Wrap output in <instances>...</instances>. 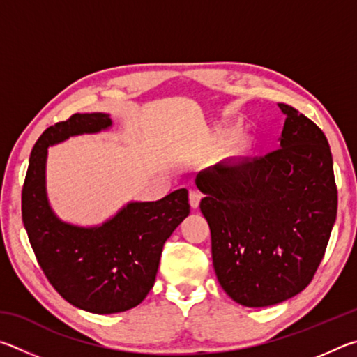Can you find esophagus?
<instances>
[{"mask_svg":"<svg viewBox=\"0 0 357 357\" xmlns=\"http://www.w3.org/2000/svg\"><path fill=\"white\" fill-rule=\"evenodd\" d=\"M202 195L197 190H190V205L191 208H197L199 204H201Z\"/></svg>","mask_w":357,"mask_h":357,"instance_id":"obj_1","label":"esophagus"}]
</instances>
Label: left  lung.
<instances>
[{
	"label": "left lung",
	"instance_id": "left-lung-1",
	"mask_svg": "<svg viewBox=\"0 0 357 357\" xmlns=\"http://www.w3.org/2000/svg\"><path fill=\"white\" fill-rule=\"evenodd\" d=\"M279 149L197 174L201 211L222 290L246 307L287 301L310 284L337 216L326 136L285 103Z\"/></svg>",
	"mask_w": 357,
	"mask_h": 357
}]
</instances>
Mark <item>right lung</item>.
I'll return each instance as SVG.
<instances>
[{
    "label": "right lung",
    "instance_id": "add662e5",
    "mask_svg": "<svg viewBox=\"0 0 357 357\" xmlns=\"http://www.w3.org/2000/svg\"><path fill=\"white\" fill-rule=\"evenodd\" d=\"M111 127L109 114L78 112L47 128L31 152L22 192L24 229L50 284L75 307L98 315L144 301L155 284L162 245L190 215L185 188L155 202L131 201L97 226H78L54 213L47 195L48 147Z\"/></svg>",
    "mask_w": 357,
    "mask_h": 357
}]
</instances>
